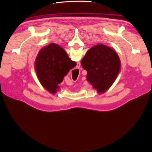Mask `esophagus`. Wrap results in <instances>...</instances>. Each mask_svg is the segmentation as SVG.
<instances>
[{
	"label": "esophagus",
	"instance_id": "1",
	"mask_svg": "<svg viewBox=\"0 0 152 152\" xmlns=\"http://www.w3.org/2000/svg\"><path fill=\"white\" fill-rule=\"evenodd\" d=\"M77 67H78V68H79V67L80 66V63H77Z\"/></svg>",
	"mask_w": 152,
	"mask_h": 152
}]
</instances>
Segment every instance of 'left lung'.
<instances>
[{"label":"left lung","instance_id":"left-lung-1","mask_svg":"<svg viewBox=\"0 0 152 152\" xmlns=\"http://www.w3.org/2000/svg\"><path fill=\"white\" fill-rule=\"evenodd\" d=\"M81 65L87 71V80L101 94L105 93L116 80L121 63L113 49L98 44L87 50Z\"/></svg>","mask_w":152,"mask_h":152}]
</instances>
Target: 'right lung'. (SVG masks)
Instances as JSON below:
<instances>
[{
    "mask_svg": "<svg viewBox=\"0 0 152 152\" xmlns=\"http://www.w3.org/2000/svg\"><path fill=\"white\" fill-rule=\"evenodd\" d=\"M76 66L61 46L50 44L41 49L35 61L37 76L40 84L50 93L55 94L70 69Z\"/></svg>",
    "mask_w": 152,
    "mask_h": 152,
    "instance_id": "add662e5",
    "label": "right lung"
}]
</instances>
